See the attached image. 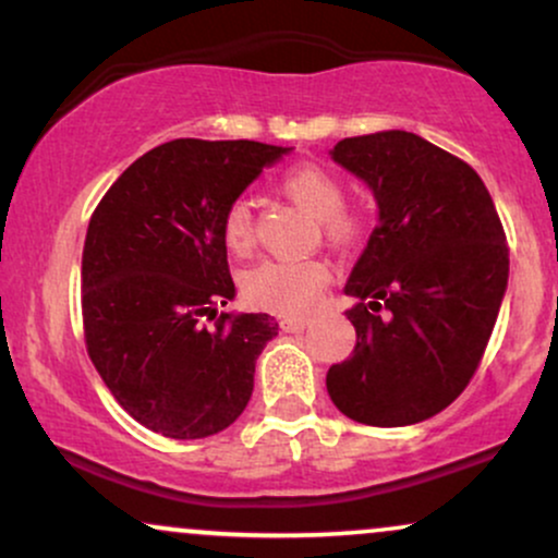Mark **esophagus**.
Instances as JSON below:
<instances>
[{"mask_svg":"<svg viewBox=\"0 0 558 558\" xmlns=\"http://www.w3.org/2000/svg\"><path fill=\"white\" fill-rule=\"evenodd\" d=\"M306 319L304 317H283L280 319V330H286V332H301L306 328Z\"/></svg>","mask_w":558,"mask_h":558,"instance_id":"34e87169","label":"esophagus"}]
</instances>
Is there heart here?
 <instances>
[{
  "label": "heart",
  "instance_id": "b5f03b06",
  "mask_svg": "<svg viewBox=\"0 0 558 558\" xmlns=\"http://www.w3.org/2000/svg\"><path fill=\"white\" fill-rule=\"evenodd\" d=\"M280 189L301 209L323 220L328 239H351L354 220L341 213L343 185L338 183L332 172L319 168V165H296L280 178ZM220 233L226 248L235 257L252 252L254 226L246 204H230L226 217H222ZM328 278V265L319 259H267L243 275V296L257 310L283 317H299L317 304Z\"/></svg>",
  "mask_w": 558,
  "mask_h": 558
}]
</instances>
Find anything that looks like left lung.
I'll list each match as a JSON object with an SVG mask.
<instances>
[{
	"label": "left lung",
	"mask_w": 558,
	"mask_h": 558,
	"mask_svg": "<svg viewBox=\"0 0 558 558\" xmlns=\"http://www.w3.org/2000/svg\"><path fill=\"white\" fill-rule=\"evenodd\" d=\"M330 157L373 191L377 226L345 280L356 345L328 393L362 425L430 420L475 375L501 310V220L477 172L417 133L343 138Z\"/></svg>",
	"instance_id": "1"
}]
</instances>
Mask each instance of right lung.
I'll list each match as a JSON object with an SVG mask.
<instances>
[{"label": "right lung", "instance_id": "add662e5", "mask_svg": "<svg viewBox=\"0 0 558 558\" xmlns=\"http://www.w3.org/2000/svg\"><path fill=\"white\" fill-rule=\"evenodd\" d=\"M288 151L259 141H168L94 209L81 267L88 356L120 407L165 438L226 430L252 399L254 364L278 323L262 312L220 315L235 299L220 226Z\"/></svg>", "mask_w": 558, "mask_h": 558}]
</instances>
